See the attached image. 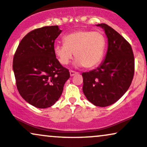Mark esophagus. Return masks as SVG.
<instances>
[{"mask_svg":"<svg viewBox=\"0 0 147 147\" xmlns=\"http://www.w3.org/2000/svg\"><path fill=\"white\" fill-rule=\"evenodd\" d=\"M69 73H70V76H73L75 75V74H78V72L74 71H73V70H70V71H69Z\"/></svg>","mask_w":147,"mask_h":147,"instance_id":"1","label":"esophagus"}]
</instances>
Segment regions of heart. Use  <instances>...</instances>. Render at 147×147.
Listing matches in <instances>:
<instances>
[{"instance_id": "1", "label": "heart", "mask_w": 147, "mask_h": 147, "mask_svg": "<svg viewBox=\"0 0 147 147\" xmlns=\"http://www.w3.org/2000/svg\"><path fill=\"white\" fill-rule=\"evenodd\" d=\"M64 44H56L53 51L59 63L67 65L75 53L76 65L87 69L94 68L103 59L107 47L106 37L100 32L80 29L67 34Z\"/></svg>"}]
</instances>
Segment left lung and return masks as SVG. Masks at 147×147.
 I'll return each mask as SVG.
<instances>
[{
    "label": "left lung",
    "mask_w": 147,
    "mask_h": 147,
    "mask_svg": "<svg viewBox=\"0 0 147 147\" xmlns=\"http://www.w3.org/2000/svg\"><path fill=\"white\" fill-rule=\"evenodd\" d=\"M108 38L105 60L97 69L84 72L82 91L90 102L109 106L128 90L134 78L135 60L131 45L112 27L98 24Z\"/></svg>",
    "instance_id": "left-lung-1"
}]
</instances>
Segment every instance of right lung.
Masks as SVG:
<instances>
[{"instance_id": "obj_1", "label": "right lung", "mask_w": 147, "mask_h": 147, "mask_svg": "<svg viewBox=\"0 0 147 147\" xmlns=\"http://www.w3.org/2000/svg\"><path fill=\"white\" fill-rule=\"evenodd\" d=\"M62 30L58 25L32 30L19 43L13 59L18 91L35 107H50L59 99L69 69L60 65L54 51L55 40Z\"/></svg>"}]
</instances>
